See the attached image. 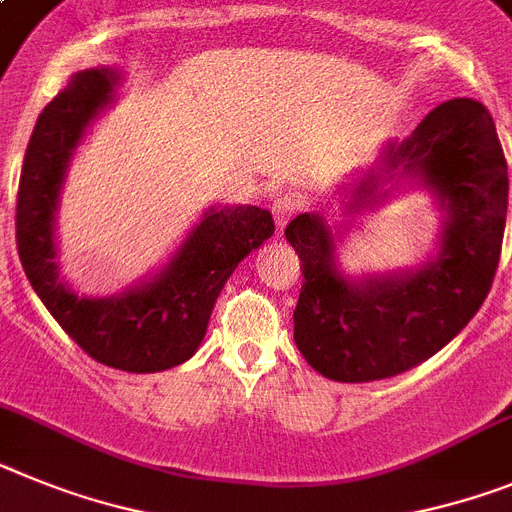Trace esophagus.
<instances>
[{
    "label": "esophagus",
    "instance_id": "obj_1",
    "mask_svg": "<svg viewBox=\"0 0 512 512\" xmlns=\"http://www.w3.org/2000/svg\"><path fill=\"white\" fill-rule=\"evenodd\" d=\"M295 209H298V199H295V196L279 194L272 202V214L274 220H277V227H285L287 222H290L292 214H295Z\"/></svg>",
    "mask_w": 512,
    "mask_h": 512
}]
</instances>
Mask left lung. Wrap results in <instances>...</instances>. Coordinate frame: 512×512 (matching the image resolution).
<instances>
[{
  "label": "left lung",
  "instance_id": "1",
  "mask_svg": "<svg viewBox=\"0 0 512 512\" xmlns=\"http://www.w3.org/2000/svg\"><path fill=\"white\" fill-rule=\"evenodd\" d=\"M427 189L440 212L438 248L422 266L349 277L336 246L347 225L323 212L298 214L285 235L300 256L295 344L308 365L339 383L391 378L451 342L487 298L508 214V163L482 103L453 98L378 163L342 186L344 214L378 207L401 186Z\"/></svg>",
  "mask_w": 512,
  "mask_h": 512
}]
</instances>
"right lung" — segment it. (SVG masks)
I'll return each instance as SVG.
<instances>
[{"label": "right lung", "mask_w": 512, "mask_h": 512, "mask_svg": "<svg viewBox=\"0 0 512 512\" xmlns=\"http://www.w3.org/2000/svg\"><path fill=\"white\" fill-rule=\"evenodd\" d=\"M119 85L116 69L77 72L38 116L17 191V251L48 313L87 355L126 373H160L199 349L214 300L235 266L272 238L274 220L251 204H214L160 272L121 295L80 298L59 279L56 209L74 150Z\"/></svg>", "instance_id": "add662e5"}]
</instances>
